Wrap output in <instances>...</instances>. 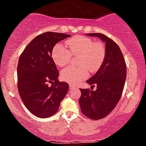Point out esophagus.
I'll return each mask as SVG.
<instances>
[{
	"label": "esophagus",
	"instance_id": "34e87169",
	"mask_svg": "<svg viewBox=\"0 0 146 146\" xmlns=\"http://www.w3.org/2000/svg\"><path fill=\"white\" fill-rule=\"evenodd\" d=\"M75 88V87L73 85V84H69V88L71 89H71Z\"/></svg>",
	"mask_w": 146,
	"mask_h": 146
}]
</instances>
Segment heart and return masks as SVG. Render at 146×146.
Masks as SVG:
<instances>
[{"label":"heart","mask_w":146,"mask_h":146,"mask_svg":"<svg viewBox=\"0 0 146 146\" xmlns=\"http://www.w3.org/2000/svg\"><path fill=\"white\" fill-rule=\"evenodd\" d=\"M67 48L56 45L52 52V58L56 65L64 66L71 62L72 56L81 55L80 67L69 66L61 71V78L72 84H78L88 76L89 71L95 72L101 66L105 56V48L102 43L94 42L88 36L79 35L66 41Z\"/></svg>","instance_id":"b5f03b06"}]
</instances>
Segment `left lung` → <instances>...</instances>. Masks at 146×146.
Segmentation results:
<instances>
[{"label": "left lung", "mask_w": 146, "mask_h": 146, "mask_svg": "<svg viewBox=\"0 0 146 146\" xmlns=\"http://www.w3.org/2000/svg\"><path fill=\"white\" fill-rule=\"evenodd\" d=\"M105 43V56L96 74L87 80L95 91L80 89L81 111L92 120H100L113 111L120 101L126 78V64L123 54L115 42L101 33H88Z\"/></svg>", "instance_id": "left-lung-1"}]
</instances>
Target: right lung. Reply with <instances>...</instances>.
I'll return each mask as SVG.
<instances>
[{
  "instance_id": "add662e5",
  "label": "right lung",
  "mask_w": 146,
  "mask_h": 146,
  "mask_svg": "<svg viewBox=\"0 0 146 146\" xmlns=\"http://www.w3.org/2000/svg\"><path fill=\"white\" fill-rule=\"evenodd\" d=\"M69 36L54 32L38 35L19 58V94L26 108L35 116L46 118L53 115L67 93L68 84L58 80L59 73L52 54L56 43ZM50 83L52 84L50 87Z\"/></svg>"
}]
</instances>
